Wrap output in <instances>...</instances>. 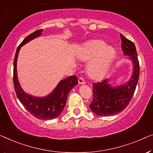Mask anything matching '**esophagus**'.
<instances>
[{"mask_svg": "<svg viewBox=\"0 0 153 153\" xmlns=\"http://www.w3.org/2000/svg\"><path fill=\"white\" fill-rule=\"evenodd\" d=\"M78 83L79 84H84L86 82H85V80H84L82 77H79L78 79Z\"/></svg>", "mask_w": 153, "mask_h": 153, "instance_id": "esophagus-1", "label": "esophagus"}]
</instances>
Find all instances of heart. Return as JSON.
<instances>
[{"label":"heart","mask_w":153,"mask_h":153,"mask_svg":"<svg viewBox=\"0 0 153 153\" xmlns=\"http://www.w3.org/2000/svg\"><path fill=\"white\" fill-rule=\"evenodd\" d=\"M105 45L102 40H91L77 53L79 60L84 62L90 60L87 65V73L93 79H100L105 76L115 60V49Z\"/></svg>","instance_id":"heart-1"}]
</instances>
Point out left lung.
<instances>
[{"label": "left lung", "mask_w": 153, "mask_h": 153, "mask_svg": "<svg viewBox=\"0 0 153 153\" xmlns=\"http://www.w3.org/2000/svg\"><path fill=\"white\" fill-rule=\"evenodd\" d=\"M120 37L123 53L128 56L133 62V76L126 84L117 86H111L108 78L93 84V100L89 106L93 113L100 116L113 115L124 110L133 97L139 80L140 64L135 45L122 34Z\"/></svg>", "instance_id": "8db88e82"}]
</instances>
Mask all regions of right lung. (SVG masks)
<instances>
[{
    "label": "right lung",
    "instance_id": "obj_1",
    "mask_svg": "<svg viewBox=\"0 0 153 153\" xmlns=\"http://www.w3.org/2000/svg\"><path fill=\"white\" fill-rule=\"evenodd\" d=\"M42 29L29 35L18 46L13 60V84L18 100L27 111L39 120H49L58 117L62 112L67 103L68 95L73 87L77 85L78 79L76 76L62 79L52 92L45 97H35L26 93L20 85L17 74V59L19 51L24 45L39 37Z\"/></svg>",
    "mask_w": 153,
    "mask_h": 153
}]
</instances>
